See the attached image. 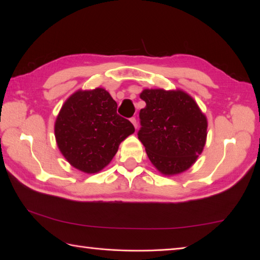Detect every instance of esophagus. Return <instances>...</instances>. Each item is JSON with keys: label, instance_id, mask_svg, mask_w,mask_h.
Wrapping results in <instances>:
<instances>
[{"label": "esophagus", "instance_id": "esophagus-1", "mask_svg": "<svg viewBox=\"0 0 260 260\" xmlns=\"http://www.w3.org/2000/svg\"><path fill=\"white\" fill-rule=\"evenodd\" d=\"M130 121L132 122L134 128L138 129V121H137V118H136V117H132V118H130Z\"/></svg>", "mask_w": 260, "mask_h": 260}]
</instances>
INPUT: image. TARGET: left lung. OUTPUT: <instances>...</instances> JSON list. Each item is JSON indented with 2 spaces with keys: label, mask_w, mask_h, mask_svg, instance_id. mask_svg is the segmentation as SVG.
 Masks as SVG:
<instances>
[{
  "label": "left lung",
  "mask_w": 260,
  "mask_h": 260,
  "mask_svg": "<svg viewBox=\"0 0 260 260\" xmlns=\"http://www.w3.org/2000/svg\"><path fill=\"white\" fill-rule=\"evenodd\" d=\"M140 98L139 140L161 174L174 176L189 170L203 152L208 121L196 101L181 89H144Z\"/></svg>",
  "instance_id": "8db88e82"
}]
</instances>
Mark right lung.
<instances>
[{"instance_id":"add662e5","label":"right lung","mask_w":260,"mask_h":260,"mask_svg":"<svg viewBox=\"0 0 260 260\" xmlns=\"http://www.w3.org/2000/svg\"><path fill=\"white\" fill-rule=\"evenodd\" d=\"M109 91L79 89L61 107L54 123L57 147L77 170L100 172L116 154L119 144L134 132L133 124L117 114Z\"/></svg>"}]
</instances>
